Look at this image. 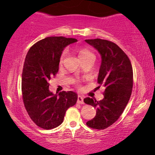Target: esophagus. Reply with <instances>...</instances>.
Here are the masks:
<instances>
[{
  "label": "esophagus",
  "mask_w": 155,
  "mask_h": 155,
  "mask_svg": "<svg viewBox=\"0 0 155 155\" xmlns=\"http://www.w3.org/2000/svg\"><path fill=\"white\" fill-rule=\"evenodd\" d=\"M77 102L78 104H84V101H83V97L81 96V95H79L78 97V100Z\"/></svg>",
  "instance_id": "obj_1"
}]
</instances>
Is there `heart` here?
<instances>
[{"instance_id": "b5f03b06", "label": "heart", "mask_w": 155, "mask_h": 155, "mask_svg": "<svg viewBox=\"0 0 155 155\" xmlns=\"http://www.w3.org/2000/svg\"><path fill=\"white\" fill-rule=\"evenodd\" d=\"M78 54H79V58L81 61L84 60H87V59H90L92 58H95V56L93 53L90 50H89L88 48H79L78 49ZM68 51L67 49H65L62 52V54L61 55L60 57V63L62 64V63H64L65 59L68 57Z\"/></svg>"}]
</instances>
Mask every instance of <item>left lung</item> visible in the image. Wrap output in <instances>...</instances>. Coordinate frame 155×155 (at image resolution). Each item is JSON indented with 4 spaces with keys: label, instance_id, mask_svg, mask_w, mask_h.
<instances>
[{
    "label": "left lung",
    "instance_id": "8db88e82",
    "mask_svg": "<svg viewBox=\"0 0 155 155\" xmlns=\"http://www.w3.org/2000/svg\"><path fill=\"white\" fill-rule=\"evenodd\" d=\"M85 41L101 55L97 82L105 87L101 100L84 99V103L97 109L95 117L86 124L92 128L103 130L118 119L128 104L133 90V68L128 56L114 42L101 39Z\"/></svg>",
    "mask_w": 155,
    "mask_h": 155
}]
</instances>
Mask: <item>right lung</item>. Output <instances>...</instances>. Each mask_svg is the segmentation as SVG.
Wrapping results in <instances>:
<instances>
[{"label": "right lung", "mask_w": 155, "mask_h": 155, "mask_svg": "<svg viewBox=\"0 0 155 155\" xmlns=\"http://www.w3.org/2000/svg\"><path fill=\"white\" fill-rule=\"evenodd\" d=\"M78 40L50 37L34 44L27 52L23 65L22 93L29 117L40 128L49 130L62 124L65 112L77 102L75 92H50L48 81L58 73L63 49Z\"/></svg>", "instance_id": "right-lung-1"}]
</instances>
